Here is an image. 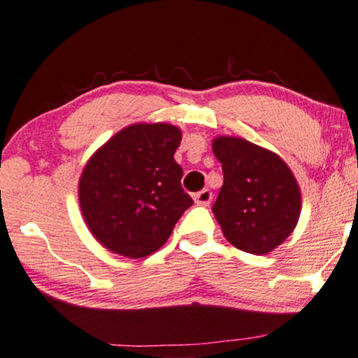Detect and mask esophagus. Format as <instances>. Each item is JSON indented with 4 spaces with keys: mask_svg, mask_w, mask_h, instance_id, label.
<instances>
[{
    "mask_svg": "<svg viewBox=\"0 0 358 358\" xmlns=\"http://www.w3.org/2000/svg\"><path fill=\"white\" fill-rule=\"evenodd\" d=\"M194 200L197 206H209L210 200H212V192L209 190V188H203V190H200L194 195Z\"/></svg>",
    "mask_w": 358,
    "mask_h": 358,
    "instance_id": "obj_1",
    "label": "esophagus"
}]
</instances>
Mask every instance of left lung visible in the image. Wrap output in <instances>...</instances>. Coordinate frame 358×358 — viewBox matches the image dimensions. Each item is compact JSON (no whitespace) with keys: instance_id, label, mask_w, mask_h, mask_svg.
Returning <instances> with one entry per match:
<instances>
[{"instance_id":"obj_1","label":"left lung","mask_w":358,"mask_h":358,"mask_svg":"<svg viewBox=\"0 0 358 358\" xmlns=\"http://www.w3.org/2000/svg\"><path fill=\"white\" fill-rule=\"evenodd\" d=\"M212 151L224 173L212 206L224 238L246 253H270L299 221L302 200L296 176L280 156L243 137H215Z\"/></svg>"}]
</instances>
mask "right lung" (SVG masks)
<instances>
[{
    "instance_id": "obj_1",
    "label": "right lung",
    "mask_w": 358,
    "mask_h": 358,
    "mask_svg": "<svg viewBox=\"0 0 358 358\" xmlns=\"http://www.w3.org/2000/svg\"><path fill=\"white\" fill-rule=\"evenodd\" d=\"M180 141L176 125L139 122L93 152L80 176L78 199L90 233L103 248L144 258L168 241L194 203L173 158Z\"/></svg>"
}]
</instances>
